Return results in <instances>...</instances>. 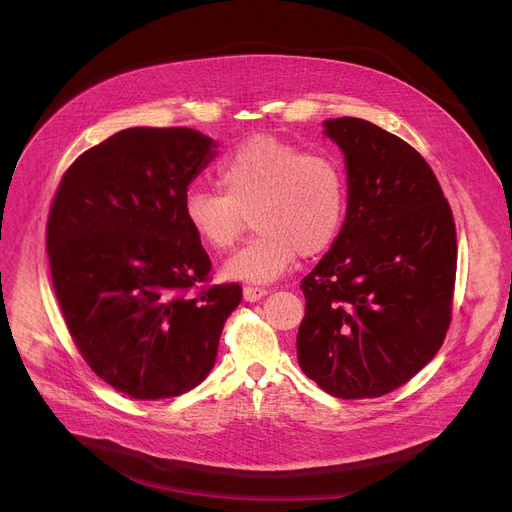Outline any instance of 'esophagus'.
<instances>
[{"mask_svg": "<svg viewBox=\"0 0 512 512\" xmlns=\"http://www.w3.org/2000/svg\"><path fill=\"white\" fill-rule=\"evenodd\" d=\"M265 294H267V290H265V288H253V286H247V288L243 290V298H245L247 302H257V300H261Z\"/></svg>", "mask_w": 512, "mask_h": 512, "instance_id": "obj_1", "label": "esophagus"}]
</instances>
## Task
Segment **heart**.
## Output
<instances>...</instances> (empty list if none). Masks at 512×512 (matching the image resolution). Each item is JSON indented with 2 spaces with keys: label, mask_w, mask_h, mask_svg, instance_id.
Instances as JSON below:
<instances>
[{
  "label": "heart",
  "mask_w": 512,
  "mask_h": 512,
  "mask_svg": "<svg viewBox=\"0 0 512 512\" xmlns=\"http://www.w3.org/2000/svg\"><path fill=\"white\" fill-rule=\"evenodd\" d=\"M224 194L190 190L183 218L202 245L216 253L239 241L253 214V237L228 257L222 275L232 282L269 284L302 257L327 251L345 220L347 190L339 165L322 155L257 134L218 167Z\"/></svg>",
  "instance_id": "b5f03b06"
}]
</instances>
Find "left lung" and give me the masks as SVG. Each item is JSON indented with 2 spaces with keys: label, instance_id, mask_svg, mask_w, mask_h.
I'll use <instances>...</instances> for the list:
<instances>
[{
  "label": "left lung",
  "instance_id": "1",
  "mask_svg": "<svg viewBox=\"0 0 512 512\" xmlns=\"http://www.w3.org/2000/svg\"><path fill=\"white\" fill-rule=\"evenodd\" d=\"M322 126L345 157L347 214L300 286L298 363L331 396L378 398L406 384L443 345L455 222L433 169L402 138L361 118Z\"/></svg>",
  "mask_w": 512,
  "mask_h": 512
}]
</instances>
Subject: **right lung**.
Returning <instances> with one entry per match:
<instances>
[{
    "instance_id": "add662e5",
    "label": "right lung",
    "mask_w": 512,
    "mask_h": 512,
    "mask_svg": "<svg viewBox=\"0 0 512 512\" xmlns=\"http://www.w3.org/2000/svg\"><path fill=\"white\" fill-rule=\"evenodd\" d=\"M218 143L192 128H126L65 171L46 226L55 294L96 374L136 400L190 392L214 367L239 284L212 286L183 218Z\"/></svg>"
}]
</instances>
